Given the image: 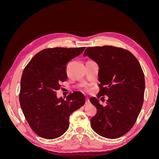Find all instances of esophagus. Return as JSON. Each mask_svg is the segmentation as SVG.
Here are the masks:
<instances>
[{
	"instance_id": "1",
	"label": "esophagus",
	"mask_w": 159,
	"mask_h": 159,
	"mask_svg": "<svg viewBox=\"0 0 159 159\" xmlns=\"http://www.w3.org/2000/svg\"><path fill=\"white\" fill-rule=\"evenodd\" d=\"M85 105H89L90 103V102H89V99L88 98H85Z\"/></svg>"
}]
</instances>
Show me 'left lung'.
Masks as SVG:
<instances>
[{"label":"left lung","mask_w":159,"mask_h":159,"mask_svg":"<svg viewBox=\"0 0 159 159\" xmlns=\"http://www.w3.org/2000/svg\"><path fill=\"white\" fill-rule=\"evenodd\" d=\"M84 56L99 66L98 97H108L105 106L90 98L98 109L91 119V127L105 138L121 137L133 127L143 104L145 81L141 65L131 52L111 46L88 47Z\"/></svg>","instance_id":"obj_1"}]
</instances>
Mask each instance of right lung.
<instances>
[{
  "label": "right lung",
  "mask_w": 159,
  "mask_h": 159,
  "mask_svg": "<svg viewBox=\"0 0 159 159\" xmlns=\"http://www.w3.org/2000/svg\"><path fill=\"white\" fill-rule=\"evenodd\" d=\"M85 47L44 49L34 56L23 71L19 95L20 107L33 131L46 139L61 136L70 125V115L85 104L84 94L75 91L66 99L57 98L56 90L67 80L68 62Z\"/></svg>",
  "instance_id": "add662e5"
}]
</instances>
